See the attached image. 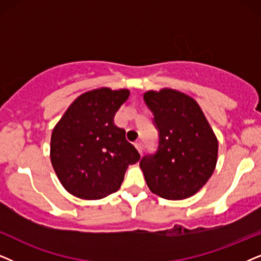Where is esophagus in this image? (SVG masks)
Segmentation results:
<instances>
[{"label":"esophagus","instance_id":"1","mask_svg":"<svg viewBox=\"0 0 261 261\" xmlns=\"http://www.w3.org/2000/svg\"><path fill=\"white\" fill-rule=\"evenodd\" d=\"M135 147H136V149L138 150V153L142 154V151H143V146H142V143H141L140 141L135 143Z\"/></svg>","mask_w":261,"mask_h":261}]
</instances>
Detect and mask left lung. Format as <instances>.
<instances>
[{"label":"left lung","mask_w":261,"mask_h":261,"mask_svg":"<svg viewBox=\"0 0 261 261\" xmlns=\"http://www.w3.org/2000/svg\"><path fill=\"white\" fill-rule=\"evenodd\" d=\"M144 101L154 113L159 146L140 167L151 193L166 200L195 195L214 172L218 140L199 103L189 95L164 88L148 90Z\"/></svg>","instance_id":"1"}]
</instances>
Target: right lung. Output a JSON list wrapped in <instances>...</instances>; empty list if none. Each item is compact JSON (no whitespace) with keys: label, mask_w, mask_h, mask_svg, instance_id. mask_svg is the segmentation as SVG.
Listing matches in <instances>:
<instances>
[{"label":"right lung","mask_w":261,"mask_h":261,"mask_svg":"<svg viewBox=\"0 0 261 261\" xmlns=\"http://www.w3.org/2000/svg\"><path fill=\"white\" fill-rule=\"evenodd\" d=\"M130 96L128 89L98 88L78 96L53 128L50 161L68 193L100 200L119 189L128 165L140 154L125 138L114 115Z\"/></svg>","instance_id":"right-lung-1"}]
</instances>
